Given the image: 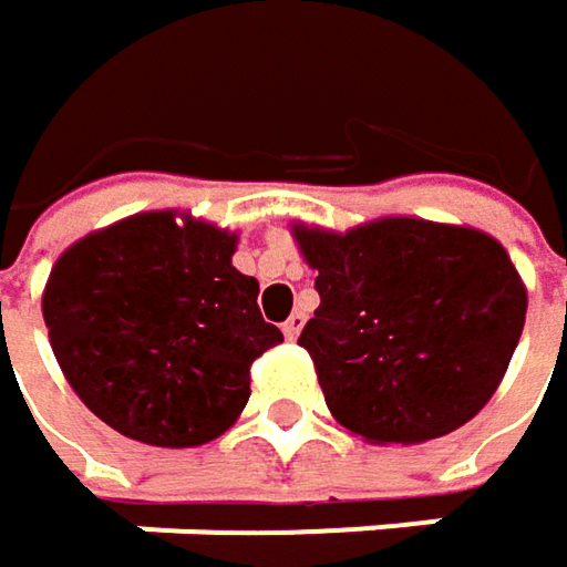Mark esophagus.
<instances>
[{
    "label": "esophagus",
    "mask_w": 567,
    "mask_h": 567,
    "mask_svg": "<svg viewBox=\"0 0 567 567\" xmlns=\"http://www.w3.org/2000/svg\"><path fill=\"white\" fill-rule=\"evenodd\" d=\"M305 321H308V318H305V311H295V315H291V318L282 324V334L288 337V340H295V337L301 334Z\"/></svg>",
    "instance_id": "obj_1"
}]
</instances>
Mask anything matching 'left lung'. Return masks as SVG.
<instances>
[{
    "label": "left lung",
    "instance_id": "8db88e82",
    "mask_svg": "<svg viewBox=\"0 0 567 567\" xmlns=\"http://www.w3.org/2000/svg\"><path fill=\"white\" fill-rule=\"evenodd\" d=\"M321 305L298 343L337 422L419 444L471 422L526 324V285L481 230L383 217L357 230L295 227Z\"/></svg>",
    "mask_w": 567,
    "mask_h": 567
}]
</instances>
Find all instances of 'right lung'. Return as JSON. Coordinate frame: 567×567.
<instances>
[{
	"label": "right lung",
	"mask_w": 567,
	"mask_h": 567,
	"mask_svg": "<svg viewBox=\"0 0 567 567\" xmlns=\"http://www.w3.org/2000/svg\"><path fill=\"white\" fill-rule=\"evenodd\" d=\"M236 236L172 210L83 236L51 269L41 311L83 405L158 447L224 435L249 402V367L282 331L233 269Z\"/></svg>",
	"instance_id": "1"
}]
</instances>
